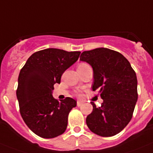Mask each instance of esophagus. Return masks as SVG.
Wrapping results in <instances>:
<instances>
[{
	"label": "esophagus",
	"mask_w": 153,
	"mask_h": 153,
	"mask_svg": "<svg viewBox=\"0 0 153 153\" xmlns=\"http://www.w3.org/2000/svg\"><path fill=\"white\" fill-rule=\"evenodd\" d=\"M82 105H83V102H81V101H78V102H77V106H78V107L82 106Z\"/></svg>",
	"instance_id": "obj_1"
}]
</instances>
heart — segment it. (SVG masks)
Masks as SVG:
<instances>
[{
  "label": "heart",
  "mask_w": 153,
  "mask_h": 153,
  "mask_svg": "<svg viewBox=\"0 0 153 153\" xmlns=\"http://www.w3.org/2000/svg\"><path fill=\"white\" fill-rule=\"evenodd\" d=\"M85 65V64H80L79 65ZM79 65H78V66H79Z\"/></svg>",
  "instance_id": "1"
}]
</instances>
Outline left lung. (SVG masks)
Here are the masks:
<instances>
[{"instance_id":"1","label":"left lung","mask_w":153,"mask_h":153,"mask_svg":"<svg viewBox=\"0 0 153 153\" xmlns=\"http://www.w3.org/2000/svg\"><path fill=\"white\" fill-rule=\"evenodd\" d=\"M80 61L92 67V90H99L103 102L86 118L88 127L96 135L109 137L120 132L130 122L138 99L137 78L123 54L105 48L83 51Z\"/></svg>"}]
</instances>
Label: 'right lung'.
<instances>
[{
    "label": "right lung",
    "instance_id": "add662e5",
    "mask_svg": "<svg viewBox=\"0 0 153 153\" xmlns=\"http://www.w3.org/2000/svg\"><path fill=\"white\" fill-rule=\"evenodd\" d=\"M80 54L44 49L31 54L20 71L16 91L20 112L27 127L40 137L51 139L66 130L68 114L77 102L69 97L59 102L53 97L52 91Z\"/></svg>",
    "mask_w": 153,
    "mask_h": 153
}]
</instances>
